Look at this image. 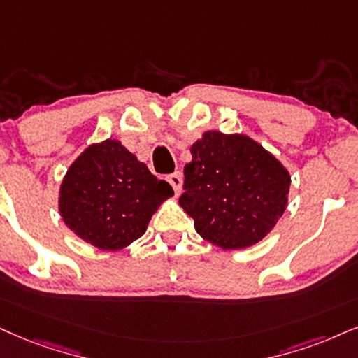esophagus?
<instances>
[{
	"label": "esophagus",
	"mask_w": 358,
	"mask_h": 358,
	"mask_svg": "<svg viewBox=\"0 0 358 358\" xmlns=\"http://www.w3.org/2000/svg\"><path fill=\"white\" fill-rule=\"evenodd\" d=\"M166 180H169V183L171 185V187H173L175 193L180 194V192H182V183H183L182 173H180V171H175V173L169 175V178H166Z\"/></svg>",
	"instance_id": "esophagus-1"
}]
</instances>
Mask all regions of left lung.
I'll return each mask as SVG.
<instances>
[{
    "mask_svg": "<svg viewBox=\"0 0 358 358\" xmlns=\"http://www.w3.org/2000/svg\"><path fill=\"white\" fill-rule=\"evenodd\" d=\"M189 150L180 206L196 233L223 250L261 241L286 210L289 171L246 135L210 130Z\"/></svg>",
    "mask_w": 358,
    "mask_h": 358,
    "instance_id": "obj_1",
    "label": "left lung"
}]
</instances>
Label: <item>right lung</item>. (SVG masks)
Wrapping results in <instances>:
<instances>
[{
    "mask_svg": "<svg viewBox=\"0 0 358 358\" xmlns=\"http://www.w3.org/2000/svg\"><path fill=\"white\" fill-rule=\"evenodd\" d=\"M173 194L117 140L80 153L61 185L59 211L67 228L85 243L117 251L145 233L162 201Z\"/></svg>",
    "mask_w": 358,
    "mask_h": 358,
    "instance_id": "obj_1",
    "label": "right lung"
}]
</instances>
